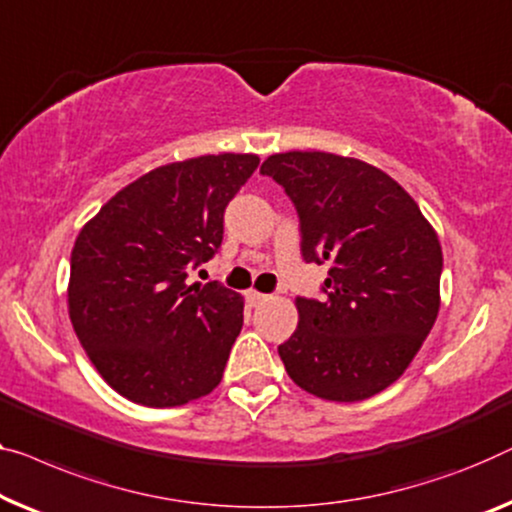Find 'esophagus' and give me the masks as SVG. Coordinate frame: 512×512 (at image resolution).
I'll list each match as a JSON object with an SVG mask.
<instances>
[{"label": "esophagus", "mask_w": 512, "mask_h": 512, "mask_svg": "<svg viewBox=\"0 0 512 512\" xmlns=\"http://www.w3.org/2000/svg\"><path fill=\"white\" fill-rule=\"evenodd\" d=\"M266 299H269V294L257 292V289H250V292L246 294V301H248L250 305H259V303H264Z\"/></svg>", "instance_id": "1"}]
</instances>
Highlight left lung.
<instances>
[{
  "label": "left lung",
  "instance_id": "1",
  "mask_svg": "<svg viewBox=\"0 0 512 512\" xmlns=\"http://www.w3.org/2000/svg\"><path fill=\"white\" fill-rule=\"evenodd\" d=\"M301 220L305 262H329L326 299H296L299 326L278 354L296 386L358 402L398 381L437 322L444 255L418 204L379 167L329 151L273 154Z\"/></svg>",
  "mask_w": 512,
  "mask_h": 512
}]
</instances>
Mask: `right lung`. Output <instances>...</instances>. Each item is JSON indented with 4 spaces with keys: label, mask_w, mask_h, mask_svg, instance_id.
<instances>
[{
    "label": "right lung",
    "mask_w": 512,
    "mask_h": 512,
    "mask_svg": "<svg viewBox=\"0 0 512 512\" xmlns=\"http://www.w3.org/2000/svg\"><path fill=\"white\" fill-rule=\"evenodd\" d=\"M255 154L197 156L128 183L85 223L71 253L68 317L108 386L144 407L211 393L243 326V296L188 269L223 243V213Z\"/></svg>",
    "instance_id": "1"
}]
</instances>
